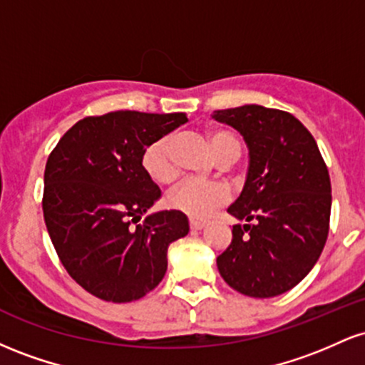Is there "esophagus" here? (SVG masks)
<instances>
[{
	"label": "esophagus",
	"instance_id": "34e87169",
	"mask_svg": "<svg viewBox=\"0 0 365 365\" xmlns=\"http://www.w3.org/2000/svg\"><path fill=\"white\" fill-rule=\"evenodd\" d=\"M190 228L195 230V232H199V230L206 228V223H204V221H194V220H192L190 221Z\"/></svg>",
	"mask_w": 365,
	"mask_h": 365
}]
</instances>
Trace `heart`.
I'll return each instance as SVG.
<instances>
[{"mask_svg": "<svg viewBox=\"0 0 365 365\" xmlns=\"http://www.w3.org/2000/svg\"><path fill=\"white\" fill-rule=\"evenodd\" d=\"M212 154L220 163L237 161L242 153L240 142L232 132L223 128H211L206 133ZM142 170L156 183H170L177 177L173 163V139L161 137L145 145L140 156ZM228 190L220 183H204L195 180H183L168 194V206L175 211L192 217L206 220L217 207L228 202Z\"/></svg>", "mask_w": 365, "mask_h": 365, "instance_id": "heart-1", "label": "heart"}]
</instances>
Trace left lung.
Listing matches in <instances>:
<instances>
[{"instance_id":"1","label":"left lung","mask_w":365,"mask_h":365,"mask_svg":"<svg viewBox=\"0 0 365 365\" xmlns=\"http://www.w3.org/2000/svg\"><path fill=\"white\" fill-rule=\"evenodd\" d=\"M212 118L244 135L249 171L228 212L232 244L217 255L220 274L233 290L269 299L299 284L324 249L329 232L331 182L319 148L295 116L245 104Z\"/></svg>"}]
</instances>
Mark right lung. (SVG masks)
I'll use <instances>...</instances> for the list:
<instances>
[{
  "label": "right lung",
  "mask_w": 365,
  "mask_h": 365,
  "mask_svg": "<svg viewBox=\"0 0 365 365\" xmlns=\"http://www.w3.org/2000/svg\"><path fill=\"white\" fill-rule=\"evenodd\" d=\"M185 121V113L87 116L49 154L46 228L68 274L98 299L125 304L154 290L165 278L170 244L188 233L180 211L154 212L137 225L161 197L142 170V150Z\"/></svg>",
  "instance_id": "add662e5"
}]
</instances>
